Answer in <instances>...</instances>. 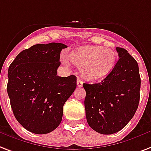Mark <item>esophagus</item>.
<instances>
[{"label":"esophagus","mask_w":151,"mask_h":151,"mask_svg":"<svg viewBox=\"0 0 151 151\" xmlns=\"http://www.w3.org/2000/svg\"><path fill=\"white\" fill-rule=\"evenodd\" d=\"M77 86L78 87H81V86H83V81L81 80L79 78H78V80H77Z\"/></svg>","instance_id":"esophagus-1"}]
</instances>
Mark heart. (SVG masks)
<instances>
[{
	"label": "heart",
	"mask_w": 151,
	"mask_h": 151,
	"mask_svg": "<svg viewBox=\"0 0 151 151\" xmlns=\"http://www.w3.org/2000/svg\"><path fill=\"white\" fill-rule=\"evenodd\" d=\"M117 58L115 50L100 46L80 47L70 55L72 63L81 70L82 76L89 81L99 80L109 74Z\"/></svg>",
	"instance_id": "obj_1"
}]
</instances>
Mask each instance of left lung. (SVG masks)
I'll return each mask as SVG.
<instances>
[{"mask_svg": "<svg viewBox=\"0 0 151 151\" xmlns=\"http://www.w3.org/2000/svg\"><path fill=\"white\" fill-rule=\"evenodd\" d=\"M119 60L100 83L83 84L86 119L92 129L111 134L123 129L134 116L140 98L139 65L127 50L116 47Z\"/></svg>", "mask_w": 151, "mask_h": 151, "instance_id": "8db88e82", "label": "left lung"}]
</instances>
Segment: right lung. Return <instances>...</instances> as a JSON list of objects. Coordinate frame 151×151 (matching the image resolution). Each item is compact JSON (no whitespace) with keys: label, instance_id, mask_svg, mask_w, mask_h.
Listing matches in <instances>:
<instances>
[{"label":"right lung","instance_id":"1","mask_svg":"<svg viewBox=\"0 0 151 151\" xmlns=\"http://www.w3.org/2000/svg\"><path fill=\"white\" fill-rule=\"evenodd\" d=\"M59 42L36 44L17 55L9 67L7 91L16 119L35 134H47L62 121L63 105L77 86L76 76L57 75Z\"/></svg>","mask_w":151,"mask_h":151}]
</instances>
